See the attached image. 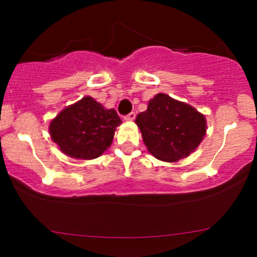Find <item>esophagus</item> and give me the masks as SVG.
Segmentation results:
<instances>
[{"label": "esophagus", "mask_w": 257, "mask_h": 257, "mask_svg": "<svg viewBox=\"0 0 257 257\" xmlns=\"http://www.w3.org/2000/svg\"><path fill=\"white\" fill-rule=\"evenodd\" d=\"M135 117H137V113H135V112H131V113H128L126 116H124V119L133 120V119H135Z\"/></svg>", "instance_id": "esophagus-1"}]
</instances>
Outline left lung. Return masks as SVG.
I'll list each match as a JSON object with an SVG mask.
<instances>
[{
	"mask_svg": "<svg viewBox=\"0 0 257 257\" xmlns=\"http://www.w3.org/2000/svg\"><path fill=\"white\" fill-rule=\"evenodd\" d=\"M135 123L149 151L166 162L187 157L198 147L206 131L202 113L162 93L150 100L147 110L138 114Z\"/></svg>",
	"mask_w": 257,
	"mask_h": 257,
	"instance_id": "8db88e82",
	"label": "left lung"
}]
</instances>
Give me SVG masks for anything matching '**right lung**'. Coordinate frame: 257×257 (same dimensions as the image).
<instances>
[{
  "mask_svg": "<svg viewBox=\"0 0 257 257\" xmlns=\"http://www.w3.org/2000/svg\"><path fill=\"white\" fill-rule=\"evenodd\" d=\"M122 120L117 112L90 96L64 108L49 125L51 137L65 155L79 159L99 157L110 147L116 126Z\"/></svg>",
  "mask_w": 257,
  "mask_h": 257,
  "instance_id": "add662e5",
  "label": "right lung"
}]
</instances>
